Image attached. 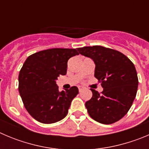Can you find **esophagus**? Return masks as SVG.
Listing matches in <instances>:
<instances>
[{"label": "esophagus", "mask_w": 149, "mask_h": 149, "mask_svg": "<svg viewBox=\"0 0 149 149\" xmlns=\"http://www.w3.org/2000/svg\"><path fill=\"white\" fill-rule=\"evenodd\" d=\"M78 90H79V91L81 92L82 90H83V87H81V86H79V87H78Z\"/></svg>", "instance_id": "34e87169"}]
</instances>
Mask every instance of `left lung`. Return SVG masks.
I'll list each match as a JSON object with an SVG mask.
<instances>
[{"label":"left lung","instance_id":"8db88e82","mask_svg":"<svg viewBox=\"0 0 149 149\" xmlns=\"http://www.w3.org/2000/svg\"><path fill=\"white\" fill-rule=\"evenodd\" d=\"M77 50L94 61V76L103 88L100 93L91 88L93 95L86 102L89 116L104 124L119 121L137 93L138 78L134 63L119 51L102 46L83 47Z\"/></svg>","mask_w":149,"mask_h":149}]
</instances>
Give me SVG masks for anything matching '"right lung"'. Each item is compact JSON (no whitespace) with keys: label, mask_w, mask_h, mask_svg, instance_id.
<instances>
[{"label":"right lung","mask_w":149,"mask_h":149,"mask_svg":"<svg viewBox=\"0 0 149 149\" xmlns=\"http://www.w3.org/2000/svg\"><path fill=\"white\" fill-rule=\"evenodd\" d=\"M76 49L52 48L28 56L19 74V92L27 111L36 121L52 124L64 118L78 88L72 86L60 92L56 80L65 75Z\"/></svg>","instance_id":"obj_1"}]
</instances>
